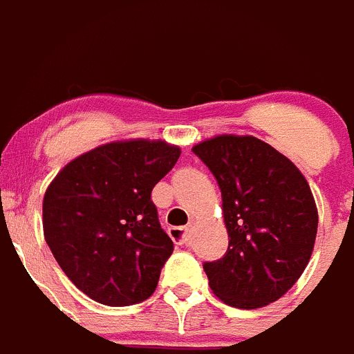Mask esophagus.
Listing matches in <instances>:
<instances>
[{
    "label": "esophagus",
    "instance_id": "esophagus-1",
    "mask_svg": "<svg viewBox=\"0 0 354 354\" xmlns=\"http://www.w3.org/2000/svg\"><path fill=\"white\" fill-rule=\"evenodd\" d=\"M170 236L174 237V241H177L179 245H187V241H189V227L170 228Z\"/></svg>",
    "mask_w": 354,
    "mask_h": 354
}]
</instances>
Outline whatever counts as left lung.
<instances>
[{"instance_id":"obj_1","label":"left lung","mask_w":354,"mask_h":354,"mask_svg":"<svg viewBox=\"0 0 354 354\" xmlns=\"http://www.w3.org/2000/svg\"><path fill=\"white\" fill-rule=\"evenodd\" d=\"M221 189L228 232L223 259L205 262L223 303L253 310L298 282L314 250L317 207L298 167L255 136L220 134L193 147Z\"/></svg>"}]
</instances>
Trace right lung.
Wrapping results in <instances>:
<instances>
[{
    "label": "right lung",
    "mask_w": 354,
    "mask_h": 354,
    "mask_svg": "<svg viewBox=\"0 0 354 354\" xmlns=\"http://www.w3.org/2000/svg\"><path fill=\"white\" fill-rule=\"evenodd\" d=\"M180 156L162 140L99 145L67 162L46 189V243L93 301L127 306L152 296L174 252L150 200Z\"/></svg>",
    "instance_id": "right-lung-1"
}]
</instances>
